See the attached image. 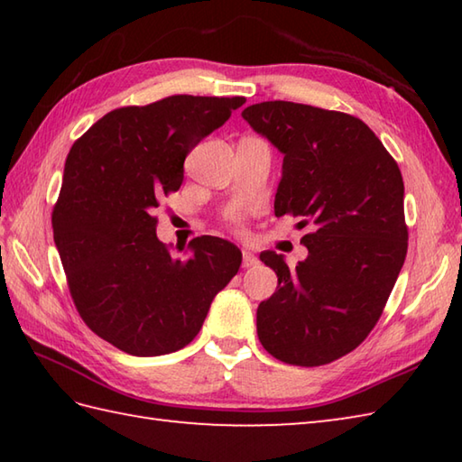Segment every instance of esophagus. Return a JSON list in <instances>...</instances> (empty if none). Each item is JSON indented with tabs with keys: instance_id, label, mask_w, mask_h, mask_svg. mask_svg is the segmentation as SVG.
I'll return each mask as SVG.
<instances>
[{
	"instance_id": "esophagus-1",
	"label": "esophagus",
	"mask_w": 462,
	"mask_h": 462,
	"mask_svg": "<svg viewBox=\"0 0 462 462\" xmlns=\"http://www.w3.org/2000/svg\"><path fill=\"white\" fill-rule=\"evenodd\" d=\"M256 263H258V258L254 256L252 252H246V250L242 252V266L244 268H252V266H256Z\"/></svg>"
}]
</instances>
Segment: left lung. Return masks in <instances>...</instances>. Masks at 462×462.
<instances>
[{
	"instance_id": "8db88e82",
	"label": "left lung",
	"mask_w": 462,
	"mask_h": 462,
	"mask_svg": "<svg viewBox=\"0 0 462 462\" xmlns=\"http://www.w3.org/2000/svg\"><path fill=\"white\" fill-rule=\"evenodd\" d=\"M242 116L283 154L273 212L313 228L296 268L260 254L278 276L258 306L260 343L290 365H326L369 336L403 268V176L357 116L290 101L250 105Z\"/></svg>"
}]
</instances>
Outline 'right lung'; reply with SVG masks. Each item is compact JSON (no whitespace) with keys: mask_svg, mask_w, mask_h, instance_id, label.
I'll return each instance as SVG.
<instances>
[{"mask_svg":"<svg viewBox=\"0 0 462 462\" xmlns=\"http://www.w3.org/2000/svg\"><path fill=\"white\" fill-rule=\"evenodd\" d=\"M244 97L172 95L106 113L67 154L53 240L77 311L97 336L136 357L196 337L216 293L238 273L232 242L200 236L189 256L156 238L154 208L184 179V159ZM182 250V248H180Z\"/></svg>","mask_w":462,"mask_h":462,"instance_id":"1","label":"right lung"}]
</instances>
